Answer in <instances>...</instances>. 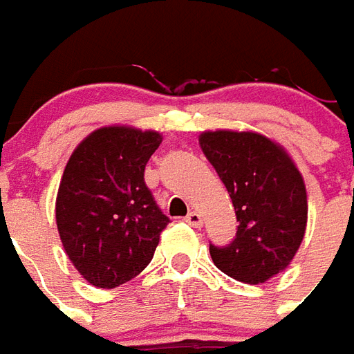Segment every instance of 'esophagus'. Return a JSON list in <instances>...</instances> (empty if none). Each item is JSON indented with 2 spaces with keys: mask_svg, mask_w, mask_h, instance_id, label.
<instances>
[{
  "mask_svg": "<svg viewBox=\"0 0 354 354\" xmlns=\"http://www.w3.org/2000/svg\"><path fill=\"white\" fill-rule=\"evenodd\" d=\"M185 221L189 223V225H192V227H196V229H200L202 227V215L198 212H190L187 217H185Z\"/></svg>",
  "mask_w": 354,
  "mask_h": 354,
  "instance_id": "esophagus-1",
  "label": "esophagus"
}]
</instances>
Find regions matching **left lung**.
Segmentation results:
<instances>
[{
	"instance_id": "obj_1",
	"label": "left lung",
	"mask_w": 354,
	"mask_h": 354,
	"mask_svg": "<svg viewBox=\"0 0 354 354\" xmlns=\"http://www.w3.org/2000/svg\"><path fill=\"white\" fill-rule=\"evenodd\" d=\"M200 147L215 167L236 212V236L209 244L213 263L234 280L261 284L284 270L307 227L301 173L282 147L250 131H207Z\"/></svg>"
}]
</instances>
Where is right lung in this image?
Masks as SVG:
<instances>
[{
	"label": "right lung",
	"instance_id": "1",
	"mask_svg": "<svg viewBox=\"0 0 354 354\" xmlns=\"http://www.w3.org/2000/svg\"><path fill=\"white\" fill-rule=\"evenodd\" d=\"M162 137L133 127H102L72 152L57 194L64 252L97 288L129 282L152 261L169 217L145 183Z\"/></svg>",
	"mask_w": 354,
	"mask_h": 354
}]
</instances>
